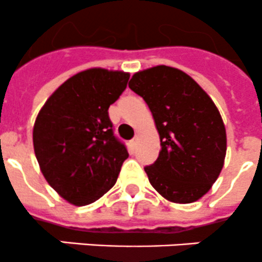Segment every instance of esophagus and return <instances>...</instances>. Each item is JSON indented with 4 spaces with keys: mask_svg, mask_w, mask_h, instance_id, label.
Masks as SVG:
<instances>
[{
    "mask_svg": "<svg viewBox=\"0 0 262 262\" xmlns=\"http://www.w3.org/2000/svg\"><path fill=\"white\" fill-rule=\"evenodd\" d=\"M130 144H131V146L135 149V147L137 146V137H134V139H132L130 141Z\"/></svg>",
    "mask_w": 262,
    "mask_h": 262,
    "instance_id": "esophagus-1",
    "label": "esophagus"
}]
</instances>
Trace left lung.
Here are the masks:
<instances>
[{
	"label": "left lung",
	"mask_w": 262,
	"mask_h": 262,
	"mask_svg": "<svg viewBox=\"0 0 262 262\" xmlns=\"http://www.w3.org/2000/svg\"><path fill=\"white\" fill-rule=\"evenodd\" d=\"M128 86L146 102L160 136L159 157L144 168L152 187L172 203L203 198L219 177L227 151L213 100L192 77L163 64L136 72Z\"/></svg>",
	"instance_id": "obj_1"
}]
</instances>
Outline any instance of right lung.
Segmentation results:
<instances>
[{"label":"right lung","instance_id":"1","mask_svg":"<svg viewBox=\"0 0 262 262\" xmlns=\"http://www.w3.org/2000/svg\"><path fill=\"white\" fill-rule=\"evenodd\" d=\"M128 79L130 74L104 69L79 72L49 97L35 120L33 144L40 170L74 205H89L108 192L128 158L108 115Z\"/></svg>","mask_w":262,"mask_h":262}]
</instances>
